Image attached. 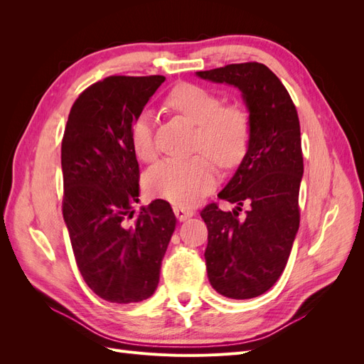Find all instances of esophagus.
I'll use <instances>...</instances> for the list:
<instances>
[{"label": "esophagus", "instance_id": "34e87169", "mask_svg": "<svg viewBox=\"0 0 364 364\" xmlns=\"http://www.w3.org/2000/svg\"><path fill=\"white\" fill-rule=\"evenodd\" d=\"M173 211H174L176 217L181 220V222H183V220H186V218H190L194 214L193 208H186V206H181V205H174Z\"/></svg>", "mask_w": 364, "mask_h": 364}]
</instances>
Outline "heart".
Returning a JSON list of instances; mask_svg holds the SVG:
<instances>
[{"label": "heart", "mask_w": 364, "mask_h": 364, "mask_svg": "<svg viewBox=\"0 0 364 364\" xmlns=\"http://www.w3.org/2000/svg\"><path fill=\"white\" fill-rule=\"evenodd\" d=\"M165 103L196 127L194 150L188 159H167L146 174L147 190L174 205L191 206L214 188L217 167H235L243 161L252 139V117L238 103L223 105V97L209 87L182 83L168 92ZM130 146L144 162L155 159L153 115L141 112L132 121Z\"/></svg>", "instance_id": "1"}]
</instances>
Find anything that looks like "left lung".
<instances>
[{"label":"left lung","instance_id":"8db88e82","mask_svg":"<svg viewBox=\"0 0 364 364\" xmlns=\"http://www.w3.org/2000/svg\"><path fill=\"white\" fill-rule=\"evenodd\" d=\"M197 75L237 86L252 117L249 150L218 193L237 209L225 213L213 202L200 213L208 228L205 259L213 289L230 299H250L279 279L299 229V117L289 91L266 65L230 63ZM243 204L248 211L240 218Z\"/></svg>","mask_w":364,"mask_h":364}]
</instances>
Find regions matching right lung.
<instances>
[{
	"mask_svg": "<svg viewBox=\"0 0 364 364\" xmlns=\"http://www.w3.org/2000/svg\"><path fill=\"white\" fill-rule=\"evenodd\" d=\"M164 75H111L77 97L62 138L63 200L74 258L85 282L114 304L155 293L176 226L168 202L153 200L134 217L139 165L129 132Z\"/></svg>",
	"mask_w": 364,
	"mask_h": 364,
	"instance_id": "1",
	"label": "right lung"
}]
</instances>
